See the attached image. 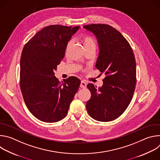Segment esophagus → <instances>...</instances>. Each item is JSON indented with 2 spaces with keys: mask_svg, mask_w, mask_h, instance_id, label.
<instances>
[{
  "mask_svg": "<svg viewBox=\"0 0 160 160\" xmlns=\"http://www.w3.org/2000/svg\"><path fill=\"white\" fill-rule=\"evenodd\" d=\"M80 87L81 88H86V87H87V83H86L85 81H83V80L81 81V83H80Z\"/></svg>",
  "mask_w": 160,
  "mask_h": 160,
  "instance_id": "34e87169",
  "label": "esophagus"
}]
</instances>
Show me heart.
I'll use <instances>...</instances> for the list:
<instances>
[{"instance_id":"1","label":"heart","mask_w":160,"mask_h":160,"mask_svg":"<svg viewBox=\"0 0 160 160\" xmlns=\"http://www.w3.org/2000/svg\"><path fill=\"white\" fill-rule=\"evenodd\" d=\"M82 42L83 44L84 48L85 49V51H88V50H91V49H96V42L95 41V40L89 35H85L82 38ZM73 43V41L71 40L70 41H68L66 45V49H65V52L66 53H67L68 52V51L70 50V48L72 47Z\"/></svg>"}]
</instances>
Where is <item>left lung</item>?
<instances>
[{"label":"left lung","instance_id":"1","mask_svg":"<svg viewBox=\"0 0 160 160\" xmlns=\"http://www.w3.org/2000/svg\"><path fill=\"white\" fill-rule=\"evenodd\" d=\"M83 28L98 39L99 52L96 67L106 75L101 87L87 85L91 98L86 108L94 120L110 122L122 115L132 99L137 82L135 56L128 42L113 27L92 24Z\"/></svg>","mask_w":160,"mask_h":160}]
</instances>
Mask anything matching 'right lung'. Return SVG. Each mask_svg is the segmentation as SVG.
<instances>
[{
	"instance_id": "1",
	"label": "right lung",
	"mask_w": 160,
	"mask_h": 160,
	"mask_svg": "<svg viewBox=\"0 0 160 160\" xmlns=\"http://www.w3.org/2000/svg\"><path fill=\"white\" fill-rule=\"evenodd\" d=\"M79 27L59 25L37 32L22 49L20 88L28 110L38 120L54 123L67 115L80 80L70 77L60 82L54 76L63 59L66 45Z\"/></svg>"
}]
</instances>
